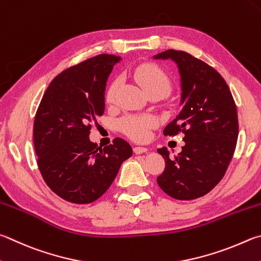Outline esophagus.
<instances>
[{"mask_svg":"<svg viewBox=\"0 0 261 261\" xmlns=\"http://www.w3.org/2000/svg\"><path fill=\"white\" fill-rule=\"evenodd\" d=\"M134 151H135V154H137V155H139V154H143V153H147V151H148V149L146 148V147H140V146H136L135 148H134Z\"/></svg>","mask_w":261,"mask_h":261,"instance_id":"1","label":"esophagus"}]
</instances>
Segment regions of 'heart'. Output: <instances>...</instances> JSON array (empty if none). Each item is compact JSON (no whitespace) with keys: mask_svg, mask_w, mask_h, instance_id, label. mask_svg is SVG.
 I'll use <instances>...</instances> for the list:
<instances>
[{"mask_svg":"<svg viewBox=\"0 0 261 261\" xmlns=\"http://www.w3.org/2000/svg\"><path fill=\"white\" fill-rule=\"evenodd\" d=\"M134 76L146 93L151 91H160L164 96L171 89V82L164 70L154 64H144L135 69ZM118 80L113 82L107 90L106 99L108 102L114 100L115 92L118 88ZM158 117L151 114L144 115H126L120 121L121 130L126 136L135 140H145L149 136L151 127L158 125Z\"/></svg>","mask_w":261,"mask_h":261,"instance_id":"b5f03b06","label":"heart"}]
</instances>
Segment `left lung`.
<instances>
[{"label": "left lung", "instance_id": "1", "mask_svg": "<svg viewBox=\"0 0 261 261\" xmlns=\"http://www.w3.org/2000/svg\"><path fill=\"white\" fill-rule=\"evenodd\" d=\"M153 59L177 65L180 111L163 134L185 135V146L174 158L167 147L158 149L165 160L158 184L176 200H194L212 191L228 168L239 136L238 111L225 80L204 61L177 50L161 52Z\"/></svg>", "mask_w": 261, "mask_h": 261}]
</instances>
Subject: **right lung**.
Instances as JSON below:
<instances>
[{
	"label": "right lung",
	"instance_id": "add662e5",
	"mask_svg": "<svg viewBox=\"0 0 261 261\" xmlns=\"http://www.w3.org/2000/svg\"><path fill=\"white\" fill-rule=\"evenodd\" d=\"M121 57L99 55L64 70L43 94L34 121L37 164L46 185L64 200L87 204L114 181L132 147L116 138L98 147L89 138L91 124L105 111L106 84Z\"/></svg>",
	"mask_w": 261,
	"mask_h": 261
}]
</instances>
